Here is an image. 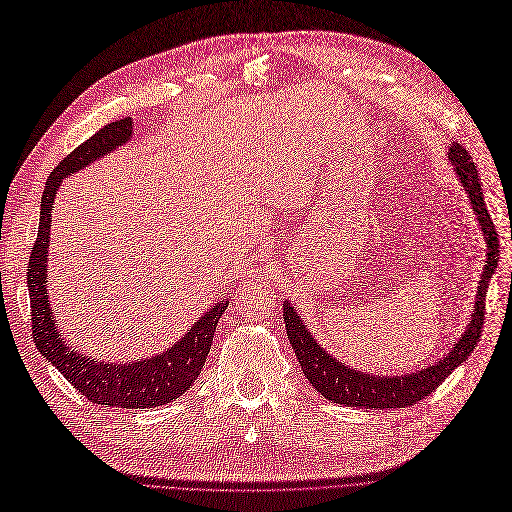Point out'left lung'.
I'll return each mask as SVG.
<instances>
[{
    "label": "left lung",
    "mask_w": 512,
    "mask_h": 512,
    "mask_svg": "<svg viewBox=\"0 0 512 512\" xmlns=\"http://www.w3.org/2000/svg\"><path fill=\"white\" fill-rule=\"evenodd\" d=\"M449 158L453 161V167L457 175H460V180L468 192L472 209L477 211L481 231L487 241V260L479 281V294H477V305H474L472 322L466 334H462V339L455 343V347L449 351V356L445 360L436 362L426 370H419V373L404 375V377L362 375L354 368H347L343 362L332 360V356H328L326 351L315 343L311 332H307V328L303 326V320L296 315L290 303L284 305L288 339L292 343V349L298 358V364L303 368L305 377L324 398L343 404V407H356V409L411 407V404L424 400L430 392H434L436 387L451 375V370L460 366L472 354L474 347H477L481 339L483 320H485V296L489 288V279L493 271L498 269L500 239L487 211V205L483 201L479 171L474 167L470 154L460 144H453L449 150Z\"/></svg>",
    "instance_id": "8db88e82"
}]
</instances>
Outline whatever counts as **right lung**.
Returning a JSON list of instances; mask_svg holds the SVG:
<instances>
[{
	"mask_svg": "<svg viewBox=\"0 0 512 512\" xmlns=\"http://www.w3.org/2000/svg\"><path fill=\"white\" fill-rule=\"evenodd\" d=\"M131 118L108 122L93 137H88L74 152L52 169L46 180L40 211V228L35 243L31 245L27 264V286L31 298V334L40 354L59 368V373L72 383L76 390L95 404H108L118 409H152L180 398L195 383L205 358L214 341V332L220 315L228 307L226 301L211 307L201 320L190 328L186 337L163 351V356L133 364H101L69 349L59 334L55 315L50 311L46 292V254L50 235L52 203L63 178L97 161L99 156L112 152L131 137Z\"/></svg>",
	"mask_w": 512,
	"mask_h": 512,
	"instance_id": "obj_1",
	"label": "right lung"
}]
</instances>
